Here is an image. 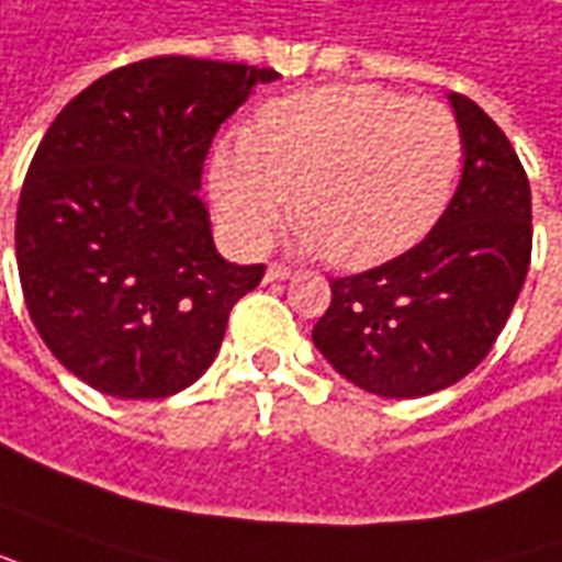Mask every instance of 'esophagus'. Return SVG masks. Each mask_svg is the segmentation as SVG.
<instances>
[{"instance_id":"1","label":"esophagus","mask_w":562,"mask_h":562,"mask_svg":"<svg viewBox=\"0 0 562 562\" xmlns=\"http://www.w3.org/2000/svg\"><path fill=\"white\" fill-rule=\"evenodd\" d=\"M289 277H295V270H292V267H285V265H270V267H267V273H265L267 282H280V280H289Z\"/></svg>"}]
</instances>
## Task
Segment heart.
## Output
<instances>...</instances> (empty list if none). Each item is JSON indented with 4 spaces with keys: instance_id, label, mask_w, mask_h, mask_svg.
Returning a JSON list of instances; mask_svg holds the SVG:
<instances>
[{
    "instance_id": "obj_1",
    "label": "heart",
    "mask_w": 562,
    "mask_h": 562,
    "mask_svg": "<svg viewBox=\"0 0 562 562\" xmlns=\"http://www.w3.org/2000/svg\"><path fill=\"white\" fill-rule=\"evenodd\" d=\"M464 135L452 110L378 86H329L261 110L212 156V196L243 249H265L289 193L301 243L375 267L425 239L452 200Z\"/></svg>"
}]
</instances>
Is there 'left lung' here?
I'll return each instance as SVG.
<instances>
[{"label": "left lung", "instance_id": "1", "mask_svg": "<svg viewBox=\"0 0 562 562\" xmlns=\"http://www.w3.org/2000/svg\"><path fill=\"white\" fill-rule=\"evenodd\" d=\"M464 135L452 202L418 246L329 280L313 345L378 396H427L473 372L505 329L532 258V193L507 135L449 94Z\"/></svg>", "mask_w": 562, "mask_h": 562}]
</instances>
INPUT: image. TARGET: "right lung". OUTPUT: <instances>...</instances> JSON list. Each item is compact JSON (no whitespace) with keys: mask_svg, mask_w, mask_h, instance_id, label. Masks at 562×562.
Segmentation results:
<instances>
[{"mask_svg":"<svg viewBox=\"0 0 562 562\" xmlns=\"http://www.w3.org/2000/svg\"><path fill=\"white\" fill-rule=\"evenodd\" d=\"M280 72L162 55L94 79L30 162L14 249L26 311L64 369L120 400H162L212 366L265 265H231L200 200L221 122Z\"/></svg>","mask_w":562,"mask_h":562,"instance_id":"obj_1","label":"right lung"}]
</instances>
